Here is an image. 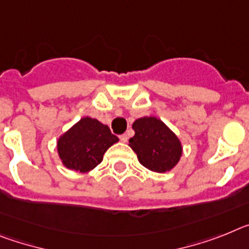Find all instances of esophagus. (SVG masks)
Returning a JSON list of instances; mask_svg holds the SVG:
<instances>
[{"instance_id":"1","label":"esophagus","mask_w":249,"mask_h":249,"mask_svg":"<svg viewBox=\"0 0 249 249\" xmlns=\"http://www.w3.org/2000/svg\"><path fill=\"white\" fill-rule=\"evenodd\" d=\"M120 140H122L123 142H127V139H129V135H127V134H123V135H120Z\"/></svg>"}]
</instances>
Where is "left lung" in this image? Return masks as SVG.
<instances>
[{
    "label": "left lung",
    "mask_w": 249,
    "mask_h": 249,
    "mask_svg": "<svg viewBox=\"0 0 249 249\" xmlns=\"http://www.w3.org/2000/svg\"><path fill=\"white\" fill-rule=\"evenodd\" d=\"M133 129L135 135L129 140V146L146 169L165 173L179 163L183 154L181 142L160 119L155 116L139 118L133 123Z\"/></svg>",
    "instance_id": "1"
}]
</instances>
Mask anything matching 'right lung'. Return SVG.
Wrapping results in <instances>:
<instances>
[{"label": "right lung", "instance_id": "add662e5", "mask_svg": "<svg viewBox=\"0 0 249 249\" xmlns=\"http://www.w3.org/2000/svg\"><path fill=\"white\" fill-rule=\"evenodd\" d=\"M118 142L107 125L85 116L60 135L56 146L65 168L88 173L103 161L105 151Z\"/></svg>", "mask_w": 249, "mask_h": 249}]
</instances>
